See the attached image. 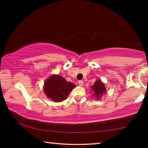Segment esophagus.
<instances>
[{"instance_id":"obj_1","label":"esophagus","mask_w":148,"mask_h":148,"mask_svg":"<svg viewBox=\"0 0 148 148\" xmlns=\"http://www.w3.org/2000/svg\"><path fill=\"white\" fill-rule=\"evenodd\" d=\"M79 86H83V84H84V82L83 81H79Z\"/></svg>"}]
</instances>
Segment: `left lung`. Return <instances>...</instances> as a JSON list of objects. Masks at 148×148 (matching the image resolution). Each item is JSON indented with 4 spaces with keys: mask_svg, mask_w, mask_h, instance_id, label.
<instances>
[{
    "mask_svg": "<svg viewBox=\"0 0 148 148\" xmlns=\"http://www.w3.org/2000/svg\"><path fill=\"white\" fill-rule=\"evenodd\" d=\"M91 88L94 92L92 94L98 100H99V98H100L102 96L103 94L104 95V94L106 92V88L105 87V85L100 80L96 81L94 85L92 86Z\"/></svg>",
    "mask_w": 148,
    "mask_h": 148,
    "instance_id": "obj_1",
    "label": "left lung"
}]
</instances>
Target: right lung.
I'll list each match as a JSON object with an SVG mask.
<instances>
[{
    "instance_id": "add662e5",
    "label": "right lung",
    "mask_w": 148,
    "mask_h": 148,
    "mask_svg": "<svg viewBox=\"0 0 148 148\" xmlns=\"http://www.w3.org/2000/svg\"><path fill=\"white\" fill-rule=\"evenodd\" d=\"M75 85L58 75H53L45 82L44 92L48 98L56 102L65 100Z\"/></svg>"
}]
</instances>
